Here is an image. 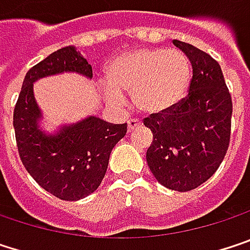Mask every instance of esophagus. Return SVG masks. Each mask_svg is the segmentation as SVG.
Here are the masks:
<instances>
[{"label": "esophagus", "instance_id": "1", "mask_svg": "<svg viewBox=\"0 0 250 250\" xmlns=\"http://www.w3.org/2000/svg\"><path fill=\"white\" fill-rule=\"evenodd\" d=\"M142 123L139 122V120H136V119H130L128 122H127V130L128 131H133L134 128H137V127H140Z\"/></svg>", "mask_w": 250, "mask_h": 250}]
</instances>
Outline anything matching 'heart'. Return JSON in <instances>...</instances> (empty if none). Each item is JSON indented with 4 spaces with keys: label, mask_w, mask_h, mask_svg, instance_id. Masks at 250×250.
<instances>
[{
    "label": "heart",
    "mask_w": 250,
    "mask_h": 250,
    "mask_svg": "<svg viewBox=\"0 0 250 250\" xmlns=\"http://www.w3.org/2000/svg\"><path fill=\"white\" fill-rule=\"evenodd\" d=\"M101 85L104 98L125 103L123 92H133V103L145 114H161L179 103L189 85L191 65L185 53L175 49L142 47L116 56Z\"/></svg>",
    "instance_id": "obj_1"
}]
</instances>
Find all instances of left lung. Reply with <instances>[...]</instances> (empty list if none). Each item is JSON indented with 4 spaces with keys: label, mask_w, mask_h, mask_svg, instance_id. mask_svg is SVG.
I'll list each match as a JSON object with an SVG mask.
<instances>
[{
    "label": "left lung",
    "mask_w": 250,
    "mask_h": 250,
    "mask_svg": "<svg viewBox=\"0 0 250 250\" xmlns=\"http://www.w3.org/2000/svg\"><path fill=\"white\" fill-rule=\"evenodd\" d=\"M174 44L189 59L192 79L185 98L145 119L153 133L146 161L159 184L185 192L206 182L223 162L233 104L217 61L189 43Z\"/></svg>",
    "instance_id": "left-lung-1"
}]
</instances>
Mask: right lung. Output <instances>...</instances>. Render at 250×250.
<instances>
[{
	"instance_id": "right-lung-1",
	"label": "right lung",
	"mask_w": 250,
	"mask_h": 250,
	"mask_svg": "<svg viewBox=\"0 0 250 250\" xmlns=\"http://www.w3.org/2000/svg\"><path fill=\"white\" fill-rule=\"evenodd\" d=\"M76 72L92 78V66L75 46L62 47L25 74L14 107V131L19 155L27 172L47 192L65 201L92 194L107 172L113 147L127 131V125H111L95 116L62 125L49 134L40 128L42 111L33 83L44 76Z\"/></svg>"
}]
</instances>
